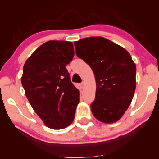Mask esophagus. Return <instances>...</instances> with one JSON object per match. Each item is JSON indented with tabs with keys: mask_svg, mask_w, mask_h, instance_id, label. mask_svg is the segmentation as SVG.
<instances>
[{
	"mask_svg": "<svg viewBox=\"0 0 159 159\" xmlns=\"http://www.w3.org/2000/svg\"><path fill=\"white\" fill-rule=\"evenodd\" d=\"M80 88H83L84 86V82H81V83L80 84Z\"/></svg>",
	"mask_w": 159,
	"mask_h": 159,
	"instance_id": "obj_1",
	"label": "esophagus"
}]
</instances>
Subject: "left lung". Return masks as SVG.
<instances>
[{
  "instance_id": "obj_1",
  "label": "left lung",
  "mask_w": 159,
  "mask_h": 159,
  "mask_svg": "<svg viewBox=\"0 0 159 159\" xmlns=\"http://www.w3.org/2000/svg\"><path fill=\"white\" fill-rule=\"evenodd\" d=\"M76 54L88 64L96 82L91 110L104 123L118 121L127 110L136 88V66L122 47L102 37L75 42Z\"/></svg>"
}]
</instances>
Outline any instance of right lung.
Returning a JSON list of instances; mask_svg holds the SVG:
<instances>
[{"mask_svg":"<svg viewBox=\"0 0 159 159\" xmlns=\"http://www.w3.org/2000/svg\"><path fill=\"white\" fill-rule=\"evenodd\" d=\"M75 56L68 41L51 40L36 49L23 67L21 84L30 105L47 127H66L72 122L80 92L66 66Z\"/></svg>","mask_w":159,"mask_h":159,"instance_id":"right-lung-1","label":"right lung"}]
</instances>
